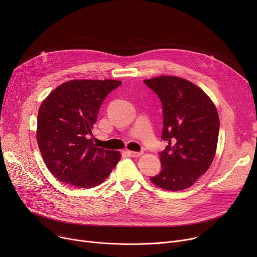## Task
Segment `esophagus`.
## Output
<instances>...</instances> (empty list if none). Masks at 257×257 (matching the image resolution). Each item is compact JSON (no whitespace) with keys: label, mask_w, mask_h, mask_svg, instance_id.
Segmentation results:
<instances>
[{"label":"esophagus","mask_w":257,"mask_h":257,"mask_svg":"<svg viewBox=\"0 0 257 257\" xmlns=\"http://www.w3.org/2000/svg\"><path fill=\"white\" fill-rule=\"evenodd\" d=\"M127 153H128L131 157H140L141 155H143V151H140V152H136V151H127Z\"/></svg>","instance_id":"34e87169"}]
</instances>
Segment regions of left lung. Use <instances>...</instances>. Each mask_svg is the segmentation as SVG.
<instances>
[{"mask_svg": "<svg viewBox=\"0 0 257 257\" xmlns=\"http://www.w3.org/2000/svg\"><path fill=\"white\" fill-rule=\"evenodd\" d=\"M144 82L163 105L161 140L168 143L159 152L161 172L150 180L167 191L184 190L213 160L220 130L217 108L203 90L182 78L160 76Z\"/></svg>", "mask_w": 257, "mask_h": 257, "instance_id": "1", "label": "left lung"}]
</instances>
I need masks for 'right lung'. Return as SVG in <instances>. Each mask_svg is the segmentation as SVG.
<instances>
[{
    "label": "right lung",
    "instance_id": "obj_1",
    "mask_svg": "<svg viewBox=\"0 0 257 257\" xmlns=\"http://www.w3.org/2000/svg\"><path fill=\"white\" fill-rule=\"evenodd\" d=\"M116 80H72L54 89L40 105L36 139L49 171L58 180L90 188L101 184L120 154L98 148L88 136Z\"/></svg>",
    "mask_w": 257,
    "mask_h": 257
}]
</instances>
